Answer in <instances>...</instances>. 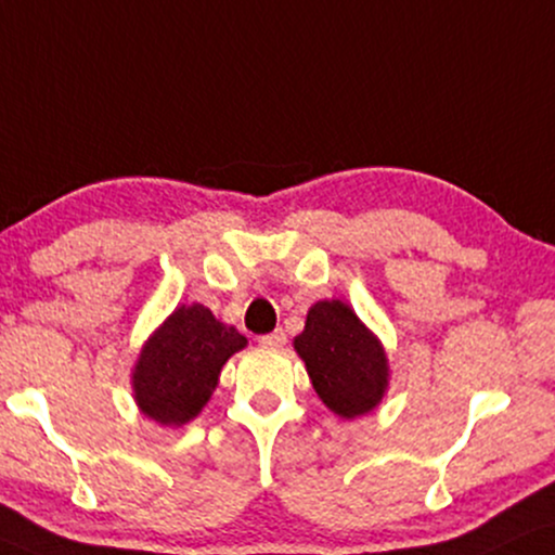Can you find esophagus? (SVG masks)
Returning a JSON list of instances; mask_svg holds the SVG:
<instances>
[{
	"label": "esophagus",
	"mask_w": 555,
	"mask_h": 555,
	"mask_svg": "<svg viewBox=\"0 0 555 555\" xmlns=\"http://www.w3.org/2000/svg\"><path fill=\"white\" fill-rule=\"evenodd\" d=\"M259 345L270 347V350H280V347L285 345V332L278 330V332H272V334H264V337H259Z\"/></svg>",
	"instance_id": "1"
}]
</instances>
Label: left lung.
Listing matches in <instances>:
<instances>
[{"mask_svg": "<svg viewBox=\"0 0 555 555\" xmlns=\"http://www.w3.org/2000/svg\"><path fill=\"white\" fill-rule=\"evenodd\" d=\"M293 347L330 412L358 420L380 406L391 383L386 347L345 300H317Z\"/></svg>", "mask_w": 555, "mask_h": 555, "instance_id": "8db88e82", "label": "left lung"}]
</instances>
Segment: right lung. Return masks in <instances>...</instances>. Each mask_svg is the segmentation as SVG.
Returning a JSON list of instances; mask_svg holds the SVG:
<instances>
[{"mask_svg": "<svg viewBox=\"0 0 555 555\" xmlns=\"http://www.w3.org/2000/svg\"><path fill=\"white\" fill-rule=\"evenodd\" d=\"M246 337L203 304H182L143 341L131 371L135 406L162 427H182L210 401L218 375Z\"/></svg>", "mask_w": 555, "mask_h": 555, "instance_id": "1", "label": "right lung"}]
</instances>
